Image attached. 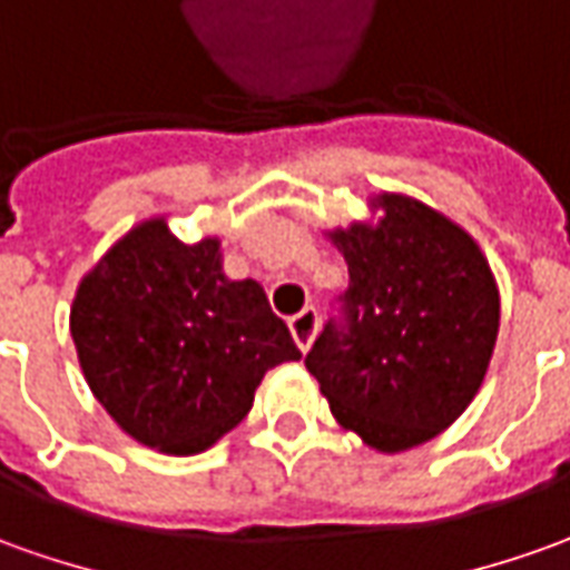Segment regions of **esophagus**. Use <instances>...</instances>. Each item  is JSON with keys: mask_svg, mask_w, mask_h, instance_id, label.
Wrapping results in <instances>:
<instances>
[{"mask_svg": "<svg viewBox=\"0 0 570 570\" xmlns=\"http://www.w3.org/2000/svg\"><path fill=\"white\" fill-rule=\"evenodd\" d=\"M289 334H293V340H296V346H299L302 352L312 346V340H315L317 334V312L315 308H302L299 315L289 317Z\"/></svg>", "mask_w": 570, "mask_h": 570, "instance_id": "obj_1", "label": "esophagus"}]
</instances>
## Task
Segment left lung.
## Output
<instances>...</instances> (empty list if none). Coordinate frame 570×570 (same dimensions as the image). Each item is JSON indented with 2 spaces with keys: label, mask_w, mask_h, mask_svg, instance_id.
I'll return each mask as SVG.
<instances>
[{
  "label": "left lung",
  "mask_w": 570,
  "mask_h": 570,
  "mask_svg": "<svg viewBox=\"0 0 570 570\" xmlns=\"http://www.w3.org/2000/svg\"><path fill=\"white\" fill-rule=\"evenodd\" d=\"M331 239L350 286L305 355L334 417L367 446L405 452L478 396L499 334V289L478 243L409 196Z\"/></svg>",
  "instance_id": "left-lung-1"
}]
</instances>
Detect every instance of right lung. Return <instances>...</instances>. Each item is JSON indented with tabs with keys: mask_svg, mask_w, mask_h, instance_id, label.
<instances>
[{
	"mask_svg": "<svg viewBox=\"0 0 570 570\" xmlns=\"http://www.w3.org/2000/svg\"><path fill=\"white\" fill-rule=\"evenodd\" d=\"M220 243L142 220L80 281L71 336L92 396L142 446L203 452L253 409L271 367L296 362L255 281H227Z\"/></svg>",
	"mask_w": 570,
	"mask_h": 570,
	"instance_id": "right-lung-1",
	"label": "right lung"
}]
</instances>
